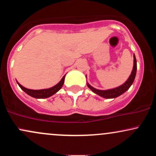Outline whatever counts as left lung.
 <instances>
[{
	"instance_id": "8db88e82",
	"label": "left lung",
	"mask_w": 156,
	"mask_h": 156,
	"mask_svg": "<svg viewBox=\"0 0 156 156\" xmlns=\"http://www.w3.org/2000/svg\"><path fill=\"white\" fill-rule=\"evenodd\" d=\"M136 69H137V64H136V59L135 55H133V70H132L131 74L128 79L125 81V83H123L122 85L119 86V87H117V88H114L112 89H108V90H100V89H94V87H92V86L89 85V83H87V86L93 92H94L95 94H98V95L103 97L104 98H115L119 97L121 94H122L123 93L126 92L128 89L130 88V86L132 85L135 79L136 74Z\"/></svg>"
}]
</instances>
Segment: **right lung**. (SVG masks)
<instances>
[{"label":"right lung","instance_id":"add662e5","mask_svg":"<svg viewBox=\"0 0 156 156\" xmlns=\"http://www.w3.org/2000/svg\"><path fill=\"white\" fill-rule=\"evenodd\" d=\"M64 78H65V76H64L62 79L60 80V82L58 83H57L56 85L54 86V87H51L50 89H39V90H33V89H26L25 87H23L21 84H20L17 81V84L19 85V87H20L21 89L24 91L26 94H28V95L33 97V98H49L54 94L55 93H56L58 90H60L61 88L63 86L64 82Z\"/></svg>","mask_w":156,"mask_h":156}]
</instances>
